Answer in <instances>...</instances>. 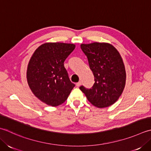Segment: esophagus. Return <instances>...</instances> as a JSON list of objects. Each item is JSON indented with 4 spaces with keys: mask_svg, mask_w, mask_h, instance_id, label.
<instances>
[{
    "mask_svg": "<svg viewBox=\"0 0 151 151\" xmlns=\"http://www.w3.org/2000/svg\"><path fill=\"white\" fill-rule=\"evenodd\" d=\"M76 86H77V87H79L81 85V81H79L78 82H77V83L76 84Z\"/></svg>",
    "mask_w": 151,
    "mask_h": 151,
    "instance_id": "34e87169",
    "label": "esophagus"
}]
</instances>
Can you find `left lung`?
<instances>
[{
  "instance_id": "obj_1",
  "label": "left lung",
  "mask_w": 151,
  "mask_h": 151,
  "mask_svg": "<svg viewBox=\"0 0 151 151\" xmlns=\"http://www.w3.org/2000/svg\"><path fill=\"white\" fill-rule=\"evenodd\" d=\"M86 55L95 83L91 88L80 87L91 104L99 108L107 107L116 102L126 84V70L117 50L107 43L81 44Z\"/></svg>"
}]
</instances>
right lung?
<instances>
[{"instance_id":"obj_1","label":"right lung","mask_w":151,"mask_h":151,"mask_svg":"<svg viewBox=\"0 0 151 151\" xmlns=\"http://www.w3.org/2000/svg\"><path fill=\"white\" fill-rule=\"evenodd\" d=\"M75 48L73 44L46 43L32 55L27 71L28 84L34 95L46 104H62L75 86L64 67L65 60Z\"/></svg>"}]
</instances>
